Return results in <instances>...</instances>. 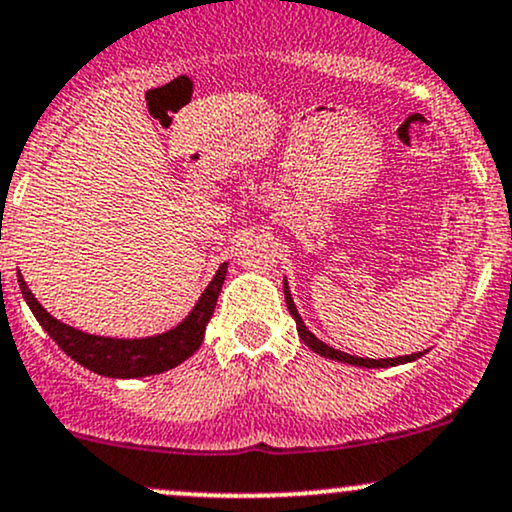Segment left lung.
<instances>
[{
    "instance_id": "obj_1",
    "label": "left lung",
    "mask_w": 512,
    "mask_h": 512,
    "mask_svg": "<svg viewBox=\"0 0 512 512\" xmlns=\"http://www.w3.org/2000/svg\"><path fill=\"white\" fill-rule=\"evenodd\" d=\"M284 299H286V306H289V313L294 316L296 320V330H299V338L306 342L308 347H311L313 352H318L320 357H330V359H338V362H347V364H355V367H367V369H376V367H396V364H406V362H413V359H418L423 352H418V355H406V357H391V359H367V357H355V355H347V352H340L335 350V347H328L325 342H320L316 335L311 333V330L303 325V320L299 316V311H296L294 301H291V294H289V286L284 282Z\"/></svg>"
}]
</instances>
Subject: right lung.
Masks as SVG:
<instances>
[{
	"mask_svg": "<svg viewBox=\"0 0 512 512\" xmlns=\"http://www.w3.org/2000/svg\"><path fill=\"white\" fill-rule=\"evenodd\" d=\"M226 269L228 265L218 267L216 277L206 286V291L201 294L194 311L177 328H172L170 333L143 340H114L82 333V330L70 328V325L60 323V320L50 316L46 308L36 301V296L28 291L21 274L19 289L24 294L28 308L33 311V316L43 325V330H46L50 338L58 342V347L67 357H72L77 364L87 367L89 372H97L101 376H111V379H136V376L167 372V369L177 367V364H182L184 359H189L199 350L206 333V323L211 320L218 294H221Z\"/></svg>",
	"mask_w": 512,
	"mask_h": 512,
	"instance_id": "add662e5",
	"label": "right lung"
}]
</instances>
